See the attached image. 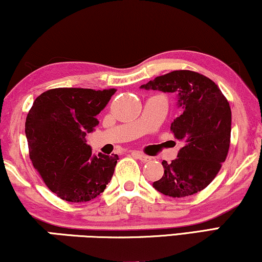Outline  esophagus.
Segmentation results:
<instances>
[{"mask_svg":"<svg viewBox=\"0 0 262 262\" xmlns=\"http://www.w3.org/2000/svg\"><path fill=\"white\" fill-rule=\"evenodd\" d=\"M132 154H133V157H135L136 159L143 161V163H146V161H149L150 159H152L150 157L146 156V154H143V153H140V152H132Z\"/></svg>","mask_w":262,"mask_h":262,"instance_id":"34e87169","label":"esophagus"}]
</instances>
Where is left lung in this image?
Returning a JSON list of instances; mask_svg holds the SVG:
<instances>
[{"instance_id":"left-lung-1","label":"left lung","mask_w":262,"mask_h":262,"mask_svg":"<svg viewBox=\"0 0 262 262\" xmlns=\"http://www.w3.org/2000/svg\"><path fill=\"white\" fill-rule=\"evenodd\" d=\"M178 94L182 115L171 130L183 142L177 159L163 161L164 174L153 187L165 196L186 197L200 192L217 176L230 145L231 110L220 88L201 73L178 70L140 86Z\"/></svg>"}]
</instances>
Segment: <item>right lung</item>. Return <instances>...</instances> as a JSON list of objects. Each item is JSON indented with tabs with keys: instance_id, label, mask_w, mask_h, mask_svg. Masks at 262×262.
<instances>
[{
	"instance_id": "right-lung-1",
	"label": "right lung",
	"mask_w": 262,
	"mask_h": 262,
	"mask_svg": "<svg viewBox=\"0 0 262 262\" xmlns=\"http://www.w3.org/2000/svg\"><path fill=\"white\" fill-rule=\"evenodd\" d=\"M115 89L57 88L35 98L26 117L29 158L46 186L61 200L79 203L101 194L112 180L117 154L93 156L86 133Z\"/></svg>"
}]
</instances>
